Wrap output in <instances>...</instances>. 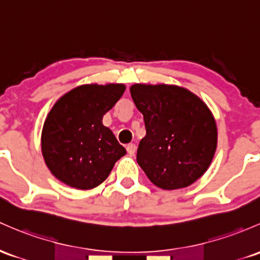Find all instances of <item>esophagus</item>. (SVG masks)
Listing matches in <instances>:
<instances>
[{
	"instance_id": "esophagus-1",
	"label": "esophagus",
	"mask_w": 260,
	"mask_h": 260,
	"mask_svg": "<svg viewBox=\"0 0 260 260\" xmlns=\"http://www.w3.org/2000/svg\"><path fill=\"white\" fill-rule=\"evenodd\" d=\"M136 150H137V147H136V144H133V143H129V144L127 145V152H128V154H129V155H135Z\"/></svg>"
}]
</instances>
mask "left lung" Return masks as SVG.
Returning <instances> with one entry per match:
<instances>
[{"label":"left lung","instance_id":"8db88e82","mask_svg":"<svg viewBox=\"0 0 260 260\" xmlns=\"http://www.w3.org/2000/svg\"><path fill=\"white\" fill-rule=\"evenodd\" d=\"M129 90L147 131L137 150L139 167L162 190L190 186L209 169L217 148L210 108L176 85L135 84Z\"/></svg>","mask_w":260,"mask_h":260}]
</instances>
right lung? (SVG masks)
<instances>
[{
  "label": "right lung",
  "mask_w": 260,
  "mask_h": 260,
  "mask_svg": "<svg viewBox=\"0 0 260 260\" xmlns=\"http://www.w3.org/2000/svg\"><path fill=\"white\" fill-rule=\"evenodd\" d=\"M125 90L123 84L81 85L51 107L42 131V154L50 173L68 186L90 190L125 154L102 118Z\"/></svg>",
  "instance_id": "1"
}]
</instances>
